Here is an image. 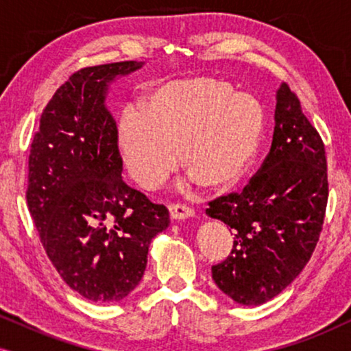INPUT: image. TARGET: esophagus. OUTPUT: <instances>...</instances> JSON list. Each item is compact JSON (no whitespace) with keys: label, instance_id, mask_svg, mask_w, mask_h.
<instances>
[{"label":"esophagus","instance_id":"34e87169","mask_svg":"<svg viewBox=\"0 0 351 351\" xmlns=\"http://www.w3.org/2000/svg\"><path fill=\"white\" fill-rule=\"evenodd\" d=\"M169 213H171L172 219L180 220V219H186V217H193L195 209L190 208V206H186V204H182V203H172V204H169Z\"/></svg>","mask_w":351,"mask_h":351}]
</instances>
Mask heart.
<instances>
[{
	"instance_id": "obj_1",
	"label": "heart",
	"mask_w": 351,
	"mask_h": 351,
	"mask_svg": "<svg viewBox=\"0 0 351 351\" xmlns=\"http://www.w3.org/2000/svg\"><path fill=\"white\" fill-rule=\"evenodd\" d=\"M265 118L258 100L213 76L156 86L145 104H129L118 121V148L138 185L155 190L177 158L201 186L223 190L251 166Z\"/></svg>"
}]
</instances>
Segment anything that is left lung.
Wrapping results in <instances>:
<instances>
[{"label": "left lung", "instance_id": "1", "mask_svg": "<svg viewBox=\"0 0 351 351\" xmlns=\"http://www.w3.org/2000/svg\"><path fill=\"white\" fill-rule=\"evenodd\" d=\"M329 184L324 143L286 83L276 95L270 153L241 193L209 201L206 214L233 233L213 280L243 305H261L304 270L323 230Z\"/></svg>", "mask_w": 351, "mask_h": 351}]
</instances>
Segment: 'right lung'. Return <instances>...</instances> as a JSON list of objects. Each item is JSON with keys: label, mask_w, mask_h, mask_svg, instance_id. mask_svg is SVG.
I'll return each mask as SVG.
<instances>
[{"label": "right lung", "mask_w": 351, "mask_h": 351, "mask_svg": "<svg viewBox=\"0 0 351 351\" xmlns=\"http://www.w3.org/2000/svg\"><path fill=\"white\" fill-rule=\"evenodd\" d=\"M142 62L75 71L43 110L28 156L27 204L45 251L66 285L93 302L136 289L152 239L169 210L124 184L108 83Z\"/></svg>", "instance_id": "right-lung-1"}]
</instances>
